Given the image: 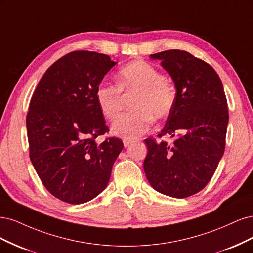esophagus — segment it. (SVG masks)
Listing matches in <instances>:
<instances>
[{
    "label": "esophagus",
    "instance_id": "esophagus-1",
    "mask_svg": "<svg viewBox=\"0 0 253 253\" xmlns=\"http://www.w3.org/2000/svg\"><path fill=\"white\" fill-rule=\"evenodd\" d=\"M132 140H130V138H123V144H124V146L125 147H128V146L130 145V144H132Z\"/></svg>",
    "mask_w": 253,
    "mask_h": 253
}]
</instances>
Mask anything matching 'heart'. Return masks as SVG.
<instances>
[{"mask_svg": "<svg viewBox=\"0 0 253 253\" xmlns=\"http://www.w3.org/2000/svg\"><path fill=\"white\" fill-rule=\"evenodd\" d=\"M125 96L134 95L129 111L123 113L111 125V131L121 136L134 138L150 129L152 118L162 120L173 109L176 93L173 85L153 65L134 61L122 67L117 85L102 82L95 90V99L102 115L113 120L122 110Z\"/></svg>", "mask_w": 253, "mask_h": 253, "instance_id": "obj_1", "label": "heart"}]
</instances>
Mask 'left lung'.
<instances>
[{
  "instance_id": "obj_1",
  "label": "left lung",
  "mask_w": 253,
  "mask_h": 253,
  "mask_svg": "<svg viewBox=\"0 0 253 253\" xmlns=\"http://www.w3.org/2000/svg\"><path fill=\"white\" fill-rule=\"evenodd\" d=\"M150 58L160 60L172 78L176 100L159 134L173 140L146 138L144 170L157 191L188 198L205 188L225 151L229 115L223 84L208 63L187 51L171 49Z\"/></svg>"
}]
</instances>
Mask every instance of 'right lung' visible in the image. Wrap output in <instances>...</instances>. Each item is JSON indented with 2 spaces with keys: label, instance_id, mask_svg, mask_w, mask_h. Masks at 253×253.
<instances>
[{
  "label": "right lung",
  "instance_id": "obj_1",
  "mask_svg": "<svg viewBox=\"0 0 253 253\" xmlns=\"http://www.w3.org/2000/svg\"><path fill=\"white\" fill-rule=\"evenodd\" d=\"M117 63L109 55L77 50L46 70L26 117L29 157L45 188L65 203L82 204L107 186L124 145L109 131L95 90Z\"/></svg>",
  "mask_w": 253,
  "mask_h": 253
}]
</instances>
